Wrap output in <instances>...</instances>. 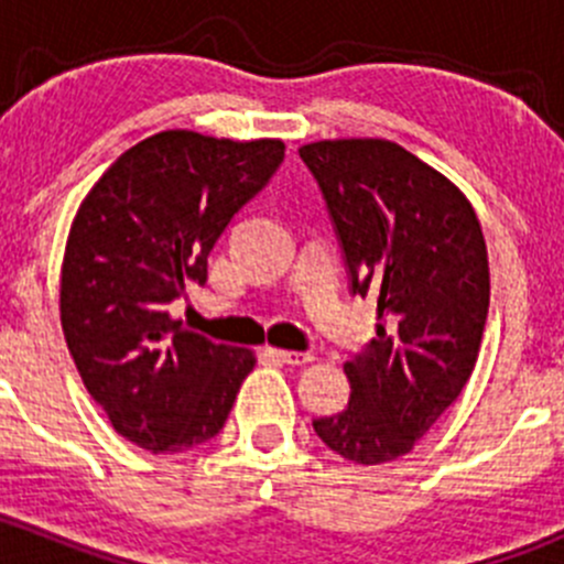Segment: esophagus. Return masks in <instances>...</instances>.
<instances>
[{
  "instance_id": "34e87169",
  "label": "esophagus",
  "mask_w": 564,
  "mask_h": 564,
  "mask_svg": "<svg viewBox=\"0 0 564 564\" xmlns=\"http://www.w3.org/2000/svg\"><path fill=\"white\" fill-rule=\"evenodd\" d=\"M272 355L278 357V360H283L286 366H308V362H314V355L311 351H289V349H272Z\"/></svg>"
}]
</instances>
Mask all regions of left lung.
I'll list each match as a JSON object with an SVG mask.
<instances>
[{"mask_svg": "<svg viewBox=\"0 0 564 564\" xmlns=\"http://www.w3.org/2000/svg\"><path fill=\"white\" fill-rule=\"evenodd\" d=\"M344 246L351 292L377 294V338L344 366L349 406L314 420L355 464L412 453L475 371L491 300L488 250L456 182L388 139L300 147Z\"/></svg>", "mask_w": 564, "mask_h": 564, "instance_id": "left-lung-1", "label": "left lung"}]
</instances>
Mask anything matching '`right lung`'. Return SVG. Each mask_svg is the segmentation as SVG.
Listing matches in <instances>:
<instances>
[{
    "label": "right lung",
    "instance_id": "1",
    "mask_svg": "<svg viewBox=\"0 0 564 564\" xmlns=\"http://www.w3.org/2000/svg\"><path fill=\"white\" fill-rule=\"evenodd\" d=\"M281 139L161 130L78 204L59 272V322L84 388L113 431L185 453L224 429L256 355L182 327L166 305L204 286L207 256L281 166Z\"/></svg>",
    "mask_w": 564,
    "mask_h": 564
}]
</instances>
